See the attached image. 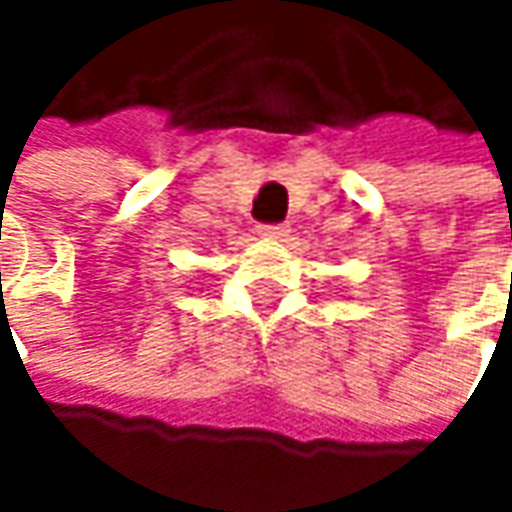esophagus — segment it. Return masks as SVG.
I'll return each instance as SVG.
<instances>
[{
  "instance_id": "esophagus-1",
  "label": "esophagus",
  "mask_w": 512,
  "mask_h": 512,
  "mask_svg": "<svg viewBox=\"0 0 512 512\" xmlns=\"http://www.w3.org/2000/svg\"><path fill=\"white\" fill-rule=\"evenodd\" d=\"M256 233H259L262 239H282L287 233V225H259L256 227Z\"/></svg>"
}]
</instances>
